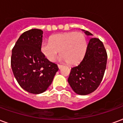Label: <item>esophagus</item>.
<instances>
[{
	"instance_id": "1",
	"label": "esophagus",
	"mask_w": 123,
	"mask_h": 123,
	"mask_svg": "<svg viewBox=\"0 0 123 123\" xmlns=\"http://www.w3.org/2000/svg\"><path fill=\"white\" fill-rule=\"evenodd\" d=\"M62 67V65H61V64H58V68H59V69L61 68Z\"/></svg>"
}]
</instances>
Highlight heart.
I'll list each match as a JSON object with an SVG mask.
<instances>
[{
  "label": "heart",
  "instance_id": "obj_1",
  "mask_svg": "<svg viewBox=\"0 0 123 123\" xmlns=\"http://www.w3.org/2000/svg\"><path fill=\"white\" fill-rule=\"evenodd\" d=\"M87 48V39L84 34L70 32L51 36L49 42L42 43L41 51L51 62L54 61L60 51L62 61L69 64H76L84 57Z\"/></svg>",
  "mask_w": 123,
  "mask_h": 123
}]
</instances>
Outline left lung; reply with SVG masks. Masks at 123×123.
Instances as JSON below:
<instances>
[{"instance_id":"8db88e82","label":"left lung","mask_w":123,"mask_h":123,"mask_svg":"<svg viewBox=\"0 0 123 123\" xmlns=\"http://www.w3.org/2000/svg\"><path fill=\"white\" fill-rule=\"evenodd\" d=\"M87 35H92L89 31ZM108 55L102 42L92 38L87 45L83 59L77 66L71 68L69 84L75 93L87 95L98 87L106 68Z\"/></svg>"}]
</instances>
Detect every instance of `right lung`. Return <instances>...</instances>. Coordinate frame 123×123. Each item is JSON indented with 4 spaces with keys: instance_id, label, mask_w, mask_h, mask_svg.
Instances as JSON below:
<instances>
[{
    "instance_id": "1",
    "label": "right lung",
    "mask_w": 123,
    "mask_h": 123,
    "mask_svg": "<svg viewBox=\"0 0 123 123\" xmlns=\"http://www.w3.org/2000/svg\"><path fill=\"white\" fill-rule=\"evenodd\" d=\"M43 31L29 30L20 36L12 49L11 66L13 75L23 89L40 94L51 84L59 68L46 59L41 51Z\"/></svg>"
}]
</instances>
